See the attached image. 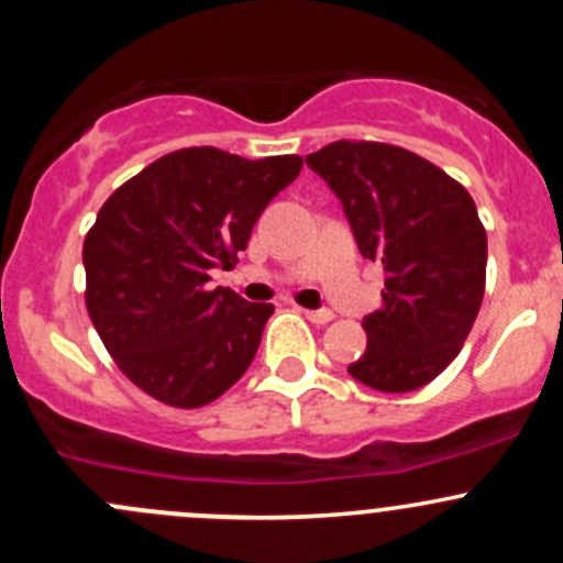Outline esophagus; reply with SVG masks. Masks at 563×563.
I'll list each match as a JSON object with an SVG mask.
<instances>
[{"instance_id":"obj_1","label":"esophagus","mask_w":563,"mask_h":563,"mask_svg":"<svg viewBox=\"0 0 563 563\" xmlns=\"http://www.w3.org/2000/svg\"><path fill=\"white\" fill-rule=\"evenodd\" d=\"M302 313H305V318H308V321H313V323H327V321H332V318H334V313L329 308L302 310Z\"/></svg>"}]
</instances>
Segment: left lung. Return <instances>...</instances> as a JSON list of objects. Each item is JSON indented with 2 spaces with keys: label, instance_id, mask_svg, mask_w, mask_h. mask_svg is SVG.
<instances>
[{
  "label": "left lung",
  "instance_id": "8db88e82",
  "mask_svg": "<svg viewBox=\"0 0 563 563\" xmlns=\"http://www.w3.org/2000/svg\"><path fill=\"white\" fill-rule=\"evenodd\" d=\"M305 163L340 198L360 253L387 272L351 378L378 391L424 387L460 354L485 297L474 198L424 157L378 141H334Z\"/></svg>",
  "mask_w": 563,
  "mask_h": 563
}]
</instances>
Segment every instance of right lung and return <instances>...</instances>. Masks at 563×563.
Masks as SVG:
<instances>
[{
  "mask_svg": "<svg viewBox=\"0 0 563 563\" xmlns=\"http://www.w3.org/2000/svg\"><path fill=\"white\" fill-rule=\"evenodd\" d=\"M299 172V155L245 161L190 146L103 203L84 240L87 310L135 387L198 408L240 382L275 308L209 288V272L234 266L266 203Z\"/></svg>",
  "mask_w": 563,
  "mask_h": 563,
  "instance_id": "right-lung-1",
  "label": "right lung"
}]
</instances>
